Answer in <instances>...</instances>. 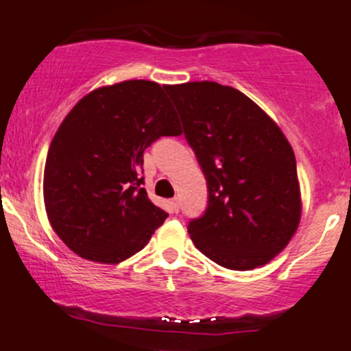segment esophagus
<instances>
[{
  "instance_id": "34e87169",
  "label": "esophagus",
  "mask_w": 351,
  "mask_h": 351,
  "mask_svg": "<svg viewBox=\"0 0 351 351\" xmlns=\"http://www.w3.org/2000/svg\"><path fill=\"white\" fill-rule=\"evenodd\" d=\"M170 208H171V211L173 213H178L180 211V203H178V199H171L170 201Z\"/></svg>"
}]
</instances>
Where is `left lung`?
Listing matches in <instances>:
<instances>
[{
    "mask_svg": "<svg viewBox=\"0 0 351 351\" xmlns=\"http://www.w3.org/2000/svg\"><path fill=\"white\" fill-rule=\"evenodd\" d=\"M208 184V206L188 223L213 263L249 271L267 264L295 232L300 189L291 143L247 95L217 82L167 86Z\"/></svg>",
    "mask_w": 351,
    "mask_h": 351,
    "instance_id": "obj_1",
    "label": "left lung"
}]
</instances>
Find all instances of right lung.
I'll return each mask as SVG.
<instances>
[{"instance_id": "obj_1", "label": "right lung", "mask_w": 351, "mask_h": 351, "mask_svg": "<svg viewBox=\"0 0 351 351\" xmlns=\"http://www.w3.org/2000/svg\"><path fill=\"white\" fill-rule=\"evenodd\" d=\"M150 80H125L80 99L52 138L44 203L64 244L94 263L119 264L148 244L168 217L142 188L143 152L181 134L178 117Z\"/></svg>"}]
</instances>
